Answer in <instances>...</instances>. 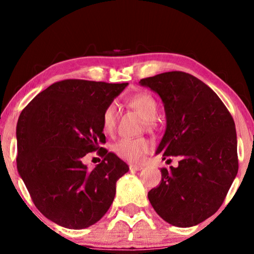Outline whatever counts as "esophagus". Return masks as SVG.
Returning <instances> with one entry per match:
<instances>
[{
  "label": "esophagus",
  "instance_id": "esophagus-1",
  "mask_svg": "<svg viewBox=\"0 0 254 254\" xmlns=\"http://www.w3.org/2000/svg\"><path fill=\"white\" fill-rule=\"evenodd\" d=\"M128 168H130L131 171H139V170L142 169V166L134 165V163H130V165H128Z\"/></svg>",
  "mask_w": 254,
  "mask_h": 254
}]
</instances>
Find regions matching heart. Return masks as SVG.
I'll return each instance as SVG.
<instances>
[{"mask_svg": "<svg viewBox=\"0 0 254 254\" xmlns=\"http://www.w3.org/2000/svg\"><path fill=\"white\" fill-rule=\"evenodd\" d=\"M128 105L134 109L145 121L151 122L157 117L158 104L151 94L141 92L136 93L127 100ZM102 127L106 134H111L117 127V107L114 104L107 105L102 114ZM114 152L123 160L136 162L140 161L149 151L150 142L144 137H124L114 145Z\"/></svg>", "mask_w": 254, "mask_h": 254, "instance_id": "1", "label": "heart"}]
</instances>
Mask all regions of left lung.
Returning a JSON list of instances; mask_svg holds the SVG:
<instances>
[{"instance_id": "8db88e82", "label": "left lung", "mask_w": 254, "mask_h": 254, "mask_svg": "<svg viewBox=\"0 0 254 254\" xmlns=\"http://www.w3.org/2000/svg\"><path fill=\"white\" fill-rule=\"evenodd\" d=\"M140 84L165 105L167 127L156 154L179 159L176 168H161V183L148 198L169 224H199L221 207L238 174L234 120L216 93L187 72H162Z\"/></svg>"}]
</instances>
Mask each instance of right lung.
<instances>
[{"instance_id":"add662e5","label":"right lung","mask_w":254,"mask_h":254,"mask_svg":"<svg viewBox=\"0 0 254 254\" xmlns=\"http://www.w3.org/2000/svg\"><path fill=\"white\" fill-rule=\"evenodd\" d=\"M127 83L65 79L38 94L16 124V167L33 204L50 221L80 230L95 224L113 203L128 167L105 143L102 114ZM103 158L92 171L89 152Z\"/></svg>"}]
</instances>
